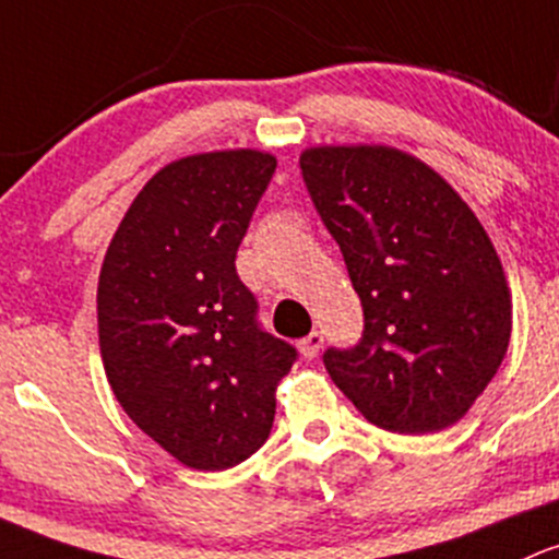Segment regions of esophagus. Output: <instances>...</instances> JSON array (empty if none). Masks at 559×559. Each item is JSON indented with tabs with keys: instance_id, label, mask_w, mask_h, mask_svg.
<instances>
[{
	"instance_id": "34e87169",
	"label": "esophagus",
	"mask_w": 559,
	"mask_h": 559,
	"mask_svg": "<svg viewBox=\"0 0 559 559\" xmlns=\"http://www.w3.org/2000/svg\"><path fill=\"white\" fill-rule=\"evenodd\" d=\"M322 342H325V338H322V333L312 331L307 338H301V342H298V349H301L304 358L312 360V358H318V353L322 349Z\"/></svg>"
}]
</instances>
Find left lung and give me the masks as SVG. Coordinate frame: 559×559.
Instances as JSON below:
<instances>
[{
    "instance_id": "8db88e82",
    "label": "left lung",
    "mask_w": 559,
    "mask_h": 559,
    "mask_svg": "<svg viewBox=\"0 0 559 559\" xmlns=\"http://www.w3.org/2000/svg\"><path fill=\"white\" fill-rule=\"evenodd\" d=\"M301 177L364 307L358 344L322 353L328 373L377 428H450L509 347L490 237L430 166L393 147H312Z\"/></svg>"
}]
</instances>
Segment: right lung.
Masks as SVG:
<instances>
[{
	"mask_svg": "<svg viewBox=\"0 0 559 559\" xmlns=\"http://www.w3.org/2000/svg\"><path fill=\"white\" fill-rule=\"evenodd\" d=\"M277 158L258 151L175 160L142 188L99 274V347L136 428L195 471L263 447L293 344L263 331L237 250Z\"/></svg>",
	"mask_w": 559,
	"mask_h": 559,
	"instance_id": "1",
	"label": "right lung"
}]
</instances>
